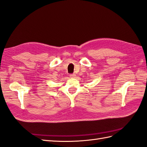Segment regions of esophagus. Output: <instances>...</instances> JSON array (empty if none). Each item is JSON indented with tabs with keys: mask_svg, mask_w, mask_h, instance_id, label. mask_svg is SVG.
<instances>
[{
	"mask_svg": "<svg viewBox=\"0 0 147 147\" xmlns=\"http://www.w3.org/2000/svg\"><path fill=\"white\" fill-rule=\"evenodd\" d=\"M69 76L71 77V78H75L76 76V75L75 74H70V75H69Z\"/></svg>",
	"mask_w": 147,
	"mask_h": 147,
	"instance_id": "obj_1",
	"label": "esophagus"
}]
</instances>
